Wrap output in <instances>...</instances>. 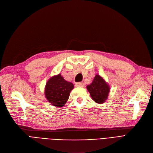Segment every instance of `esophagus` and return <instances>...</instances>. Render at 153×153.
Listing matches in <instances>:
<instances>
[{
    "label": "esophagus",
    "instance_id": "obj_1",
    "mask_svg": "<svg viewBox=\"0 0 153 153\" xmlns=\"http://www.w3.org/2000/svg\"><path fill=\"white\" fill-rule=\"evenodd\" d=\"M84 85H85V84L83 82H78L75 84V86L76 87H83Z\"/></svg>",
    "mask_w": 153,
    "mask_h": 153
}]
</instances>
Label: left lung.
Here are the masks:
<instances>
[{"label": "left lung", "mask_w": 153, "mask_h": 153, "mask_svg": "<svg viewBox=\"0 0 153 153\" xmlns=\"http://www.w3.org/2000/svg\"><path fill=\"white\" fill-rule=\"evenodd\" d=\"M87 88L91 99L99 104H102L107 100L110 92L109 85L99 75L95 76L93 82L87 85Z\"/></svg>", "instance_id": "8db88e82"}]
</instances>
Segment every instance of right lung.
Masks as SVG:
<instances>
[{
  "instance_id": "1",
  "label": "right lung",
  "mask_w": 153,
  "mask_h": 153,
  "mask_svg": "<svg viewBox=\"0 0 153 153\" xmlns=\"http://www.w3.org/2000/svg\"><path fill=\"white\" fill-rule=\"evenodd\" d=\"M73 88V84L66 81L59 73L47 82L45 89V97L53 106L62 107L68 100L70 93Z\"/></svg>"
}]
</instances>
